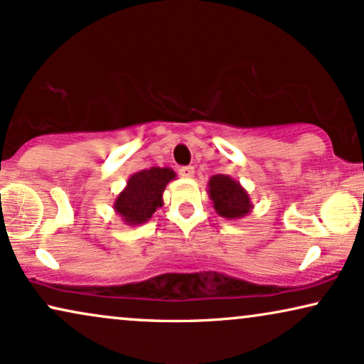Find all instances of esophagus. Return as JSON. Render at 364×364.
Segmentation results:
<instances>
[{"mask_svg": "<svg viewBox=\"0 0 364 364\" xmlns=\"http://www.w3.org/2000/svg\"><path fill=\"white\" fill-rule=\"evenodd\" d=\"M195 174V168L193 166H181L179 168V176L181 178H193Z\"/></svg>", "mask_w": 364, "mask_h": 364, "instance_id": "esophagus-1", "label": "esophagus"}]
</instances>
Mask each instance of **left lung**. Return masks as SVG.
<instances>
[{
  "instance_id": "1",
  "label": "left lung",
  "mask_w": 364,
  "mask_h": 364,
  "mask_svg": "<svg viewBox=\"0 0 364 364\" xmlns=\"http://www.w3.org/2000/svg\"><path fill=\"white\" fill-rule=\"evenodd\" d=\"M208 196L218 215L226 220H240L250 215L253 203L248 191L230 174H215L208 181Z\"/></svg>"
}]
</instances>
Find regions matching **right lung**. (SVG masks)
Segmentation results:
<instances>
[{
	"instance_id": "obj_1",
	"label": "right lung",
	"mask_w": 364,
	"mask_h": 364,
	"mask_svg": "<svg viewBox=\"0 0 364 364\" xmlns=\"http://www.w3.org/2000/svg\"><path fill=\"white\" fill-rule=\"evenodd\" d=\"M176 178L171 168L153 166L132 174L124 190L116 196L113 210L124 225L138 226L149 221L163 206V193L169 181Z\"/></svg>"
}]
</instances>
